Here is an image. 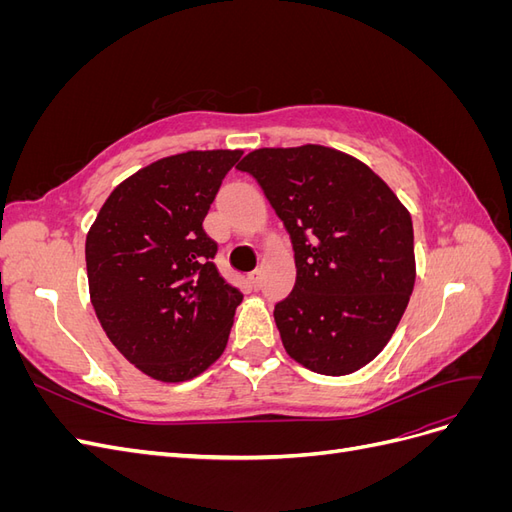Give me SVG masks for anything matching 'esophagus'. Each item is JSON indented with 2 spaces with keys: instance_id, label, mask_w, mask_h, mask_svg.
I'll use <instances>...</instances> for the list:
<instances>
[{
  "instance_id": "esophagus-1",
  "label": "esophagus",
  "mask_w": 512,
  "mask_h": 512,
  "mask_svg": "<svg viewBox=\"0 0 512 512\" xmlns=\"http://www.w3.org/2000/svg\"><path fill=\"white\" fill-rule=\"evenodd\" d=\"M247 282H250L252 288H258L260 282H262V273L260 271H252L250 275H247Z\"/></svg>"
}]
</instances>
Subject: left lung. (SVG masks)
I'll return each instance as SVG.
<instances>
[{
  "instance_id": "8db88e82",
  "label": "left lung",
  "mask_w": 512,
  "mask_h": 512,
  "mask_svg": "<svg viewBox=\"0 0 512 512\" xmlns=\"http://www.w3.org/2000/svg\"><path fill=\"white\" fill-rule=\"evenodd\" d=\"M288 230L297 282L275 305L290 359L348 376L389 344L416 280L410 211L365 162L324 145L262 147L237 164Z\"/></svg>"
}]
</instances>
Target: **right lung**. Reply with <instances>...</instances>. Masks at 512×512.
Masks as SVG:
<instances>
[{"label":"right lung","mask_w":512,"mask_h":512,"mask_svg":"<svg viewBox=\"0 0 512 512\" xmlns=\"http://www.w3.org/2000/svg\"><path fill=\"white\" fill-rule=\"evenodd\" d=\"M241 149L151 162L104 200L85 241L89 299L106 337L153 380L185 382L220 359L243 294L203 228Z\"/></svg>","instance_id":"right-lung-1"}]
</instances>
